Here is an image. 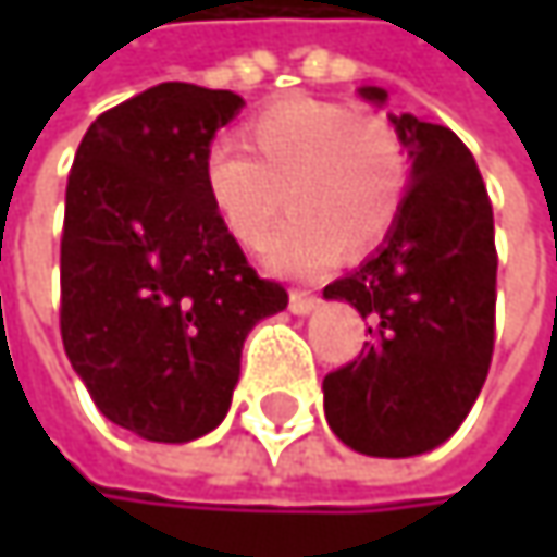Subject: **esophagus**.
I'll return each instance as SVG.
<instances>
[{"instance_id":"obj_1","label":"esophagus","mask_w":557,"mask_h":557,"mask_svg":"<svg viewBox=\"0 0 557 557\" xmlns=\"http://www.w3.org/2000/svg\"><path fill=\"white\" fill-rule=\"evenodd\" d=\"M315 306H319V296H312V293H306V289H293V293H289V312H293V315H309Z\"/></svg>"}]
</instances>
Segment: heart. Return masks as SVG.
Masks as SVG:
<instances>
[{
	"instance_id": "1",
	"label": "heart",
	"mask_w": 557,
	"mask_h": 557,
	"mask_svg": "<svg viewBox=\"0 0 557 557\" xmlns=\"http://www.w3.org/2000/svg\"><path fill=\"white\" fill-rule=\"evenodd\" d=\"M245 135L251 152L232 138L209 141L199 173L212 212L245 248L268 238L286 193L293 212L264 248L271 271L315 277L342 251L361 258L393 232L409 164L387 115L289 96L258 112Z\"/></svg>"
}]
</instances>
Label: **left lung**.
<instances>
[{"instance_id":"obj_1","label":"left lung","mask_w":557,"mask_h":557,"mask_svg":"<svg viewBox=\"0 0 557 557\" xmlns=\"http://www.w3.org/2000/svg\"><path fill=\"white\" fill-rule=\"evenodd\" d=\"M384 106L387 89L361 86ZM409 151V189L384 245L325 299L368 319L364 351L322 381L325 419L355 451L412 458L458 432L494 358V206L465 141L409 112L389 115Z\"/></svg>"}]
</instances>
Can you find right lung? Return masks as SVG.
<instances>
[{
    "instance_id": "right-lung-1",
    "label": "right lung",
    "mask_w": 557,
    "mask_h": 557,
    "mask_svg": "<svg viewBox=\"0 0 557 557\" xmlns=\"http://www.w3.org/2000/svg\"><path fill=\"white\" fill-rule=\"evenodd\" d=\"M242 96L161 83L102 112L66 176L60 335L92 403L148 442L212 432L248 332L286 309L202 189V154Z\"/></svg>"
}]
</instances>
